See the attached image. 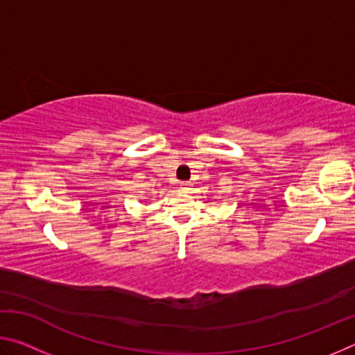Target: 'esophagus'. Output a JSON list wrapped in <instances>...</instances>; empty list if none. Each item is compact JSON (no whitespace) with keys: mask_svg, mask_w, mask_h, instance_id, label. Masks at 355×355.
<instances>
[{"mask_svg":"<svg viewBox=\"0 0 355 355\" xmlns=\"http://www.w3.org/2000/svg\"><path fill=\"white\" fill-rule=\"evenodd\" d=\"M189 186H191L189 183H186V182H183L182 184H180V188H182V191H183V192H188V191H189Z\"/></svg>","mask_w":355,"mask_h":355,"instance_id":"obj_1","label":"esophagus"}]
</instances>
